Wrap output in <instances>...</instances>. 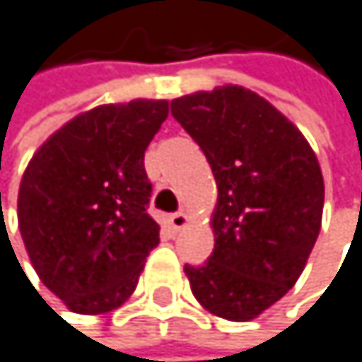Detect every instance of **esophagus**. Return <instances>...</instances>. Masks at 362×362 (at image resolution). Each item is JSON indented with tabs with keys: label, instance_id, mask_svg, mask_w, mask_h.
Instances as JSON below:
<instances>
[{
	"label": "esophagus",
	"instance_id": "esophagus-1",
	"mask_svg": "<svg viewBox=\"0 0 362 362\" xmlns=\"http://www.w3.org/2000/svg\"><path fill=\"white\" fill-rule=\"evenodd\" d=\"M187 224H189V215H187V213L177 211V213H171V215H169V226H171L173 230H182Z\"/></svg>",
	"mask_w": 362,
	"mask_h": 362
}]
</instances>
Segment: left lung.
Segmentation results:
<instances>
[{
	"instance_id": "1",
	"label": "left lung",
	"mask_w": 362,
	"mask_h": 362,
	"mask_svg": "<svg viewBox=\"0 0 362 362\" xmlns=\"http://www.w3.org/2000/svg\"><path fill=\"white\" fill-rule=\"evenodd\" d=\"M171 116L204 151L217 185L215 248L185 266L195 299L250 321L297 284L323 215V175L303 134L250 90L226 85L171 100Z\"/></svg>"
}]
</instances>
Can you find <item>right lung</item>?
<instances>
[{
    "mask_svg": "<svg viewBox=\"0 0 362 362\" xmlns=\"http://www.w3.org/2000/svg\"><path fill=\"white\" fill-rule=\"evenodd\" d=\"M167 116V100L94 107L47 138L21 177L25 250L72 312L103 315L125 303L160 242L147 213L145 149Z\"/></svg>",
    "mask_w": 362,
    "mask_h": 362,
    "instance_id": "right-lung-1",
    "label": "right lung"
}]
</instances>
